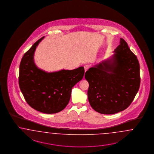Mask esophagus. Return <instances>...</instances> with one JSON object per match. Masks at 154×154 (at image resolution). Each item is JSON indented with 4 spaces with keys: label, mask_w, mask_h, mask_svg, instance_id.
<instances>
[{
    "label": "esophagus",
    "mask_w": 154,
    "mask_h": 154,
    "mask_svg": "<svg viewBox=\"0 0 154 154\" xmlns=\"http://www.w3.org/2000/svg\"><path fill=\"white\" fill-rule=\"evenodd\" d=\"M84 67L85 73L86 71L88 70V69H89V65H84Z\"/></svg>",
    "instance_id": "esophagus-1"
}]
</instances>
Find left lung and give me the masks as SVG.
Returning a JSON list of instances; mask_svg holds the SVG:
<instances>
[{"label": "left lung", "mask_w": 154, "mask_h": 154, "mask_svg": "<svg viewBox=\"0 0 154 154\" xmlns=\"http://www.w3.org/2000/svg\"><path fill=\"white\" fill-rule=\"evenodd\" d=\"M113 52L110 58L89 68L85 74L89 104L94 111L105 115L127 108L140 83L138 60L123 38Z\"/></svg>", "instance_id": "left-lung-1"}]
</instances>
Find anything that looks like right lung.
Masks as SVG:
<instances>
[{
  "label": "right lung",
  "instance_id": "1",
  "mask_svg": "<svg viewBox=\"0 0 154 154\" xmlns=\"http://www.w3.org/2000/svg\"><path fill=\"white\" fill-rule=\"evenodd\" d=\"M44 37L38 40L23 56L19 66V85L27 104L44 113L63 110L70 99L72 88L82 79V66L69 70L46 72L37 67L34 54Z\"/></svg>",
  "mask_w": 154,
  "mask_h": 154
}]
</instances>
